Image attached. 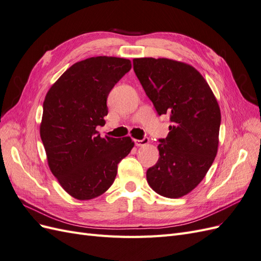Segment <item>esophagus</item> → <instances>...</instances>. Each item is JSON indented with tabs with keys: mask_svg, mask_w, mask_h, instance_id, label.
Returning a JSON list of instances; mask_svg holds the SVG:
<instances>
[{
	"mask_svg": "<svg viewBox=\"0 0 261 261\" xmlns=\"http://www.w3.org/2000/svg\"><path fill=\"white\" fill-rule=\"evenodd\" d=\"M149 143V138L148 137H144L143 139H134V144L137 147H141V146H146Z\"/></svg>",
	"mask_w": 261,
	"mask_h": 261,
	"instance_id": "esophagus-1",
	"label": "esophagus"
}]
</instances>
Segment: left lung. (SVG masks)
<instances>
[{"label": "left lung", "mask_w": 261, "mask_h": 261, "mask_svg": "<svg viewBox=\"0 0 261 261\" xmlns=\"http://www.w3.org/2000/svg\"><path fill=\"white\" fill-rule=\"evenodd\" d=\"M134 72L156 113L168 114L167 138L159 139V160L147 170L155 193L178 198L192 192L212 165L218 151L220 108L198 70L169 59L133 60Z\"/></svg>", "instance_id": "8db88e82"}]
</instances>
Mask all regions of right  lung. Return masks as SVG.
<instances>
[{
    "label": "right lung",
    "instance_id": "1",
    "mask_svg": "<svg viewBox=\"0 0 261 261\" xmlns=\"http://www.w3.org/2000/svg\"><path fill=\"white\" fill-rule=\"evenodd\" d=\"M130 68L126 59H87L70 66L46 93L41 140L53 175L76 199L107 192L117 164L134 147L129 137L101 138L96 130L106 124L110 91Z\"/></svg>",
    "mask_w": 261,
    "mask_h": 261
}]
</instances>
